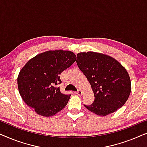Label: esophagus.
<instances>
[{
	"label": "esophagus",
	"mask_w": 147,
	"mask_h": 147,
	"mask_svg": "<svg viewBox=\"0 0 147 147\" xmlns=\"http://www.w3.org/2000/svg\"><path fill=\"white\" fill-rule=\"evenodd\" d=\"M76 93L77 94L78 96H80L82 95V92L81 91V90H78V92H76Z\"/></svg>",
	"instance_id": "obj_1"
}]
</instances>
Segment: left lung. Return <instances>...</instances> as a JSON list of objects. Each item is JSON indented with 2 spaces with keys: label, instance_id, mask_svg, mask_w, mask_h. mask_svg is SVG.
<instances>
[{
  "label": "left lung",
  "instance_id": "left-lung-1",
  "mask_svg": "<svg viewBox=\"0 0 147 147\" xmlns=\"http://www.w3.org/2000/svg\"><path fill=\"white\" fill-rule=\"evenodd\" d=\"M78 67L91 85L94 101L84 106L102 116L117 111L127 101L131 82L127 71L113 57L89 51L77 55Z\"/></svg>",
  "mask_w": 147,
  "mask_h": 147
}]
</instances>
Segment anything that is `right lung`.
<instances>
[{
  "instance_id": "1",
  "label": "right lung",
  "mask_w": 147,
  "mask_h": 147,
  "mask_svg": "<svg viewBox=\"0 0 147 147\" xmlns=\"http://www.w3.org/2000/svg\"><path fill=\"white\" fill-rule=\"evenodd\" d=\"M76 60L73 52L48 51L32 58L19 72L18 88L23 101L37 114L52 116L67 105L70 96L62 94L57 85L60 74Z\"/></svg>"
}]
</instances>
